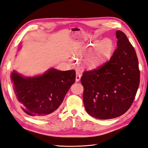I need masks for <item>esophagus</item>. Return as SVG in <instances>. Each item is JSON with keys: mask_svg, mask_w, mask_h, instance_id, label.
Segmentation results:
<instances>
[{"mask_svg": "<svg viewBox=\"0 0 148 148\" xmlns=\"http://www.w3.org/2000/svg\"><path fill=\"white\" fill-rule=\"evenodd\" d=\"M80 78H81V75L79 74V73L77 72V73H76V82H79L80 80Z\"/></svg>", "mask_w": 148, "mask_h": 148, "instance_id": "34e87169", "label": "esophagus"}]
</instances>
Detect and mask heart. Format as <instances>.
I'll use <instances>...</instances> for the list:
<instances>
[{"instance_id":"obj_1","label":"heart","mask_w":148,"mask_h":148,"mask_svg":"<svg viewBox=\"0 0 148 148\" xmlns=\"http://www.w3.org/2000/svg\"><path fill=\"white\" fill-rule=\"evenodd\" d=\"M114 42L110 38H106L102 41L96 40L91 44V49L96 48L93 54L84 62V65L88 68H94L102 64L112 55L114 51ZM87 52L86 50L82 52L84 54Z\"/></svg>"}]
</instances>
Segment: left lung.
Segmentation results:
<instances>
[{
  "label": "left lung",
  "mask_w": 148,
  "mask_h": 148,
  "mask_svg": "<svg viewBox=\"0 0 148 148\" xmlns=\"http://www.w3.org/2000/svg\"><path fill=\"white\" fill-rule=\"evenodd\" d=\"M116 38L117 48L110 60L97 69L84 71L81 78L85 109L98 119H114L126 112L140 84L135 49L122 31H117Z\"/></svg>",
  "instance_id": "left-lung-1"
}]
</instances>
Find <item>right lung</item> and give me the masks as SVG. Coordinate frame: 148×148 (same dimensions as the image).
<instances>
[{
  "label": "right lung",
  "instance_id": "obj_1",
  "mask_svg": "<svg viewBox=\"0 0 148 148\" xmlns=\"http://www.w3.org/2000/svg\"><path fill=\"white\" fill-rule=\"evenodd\" d=\"M76 71L51 69L34 77H23L13 71L10 78L19 105L30 116L44 118L52 115L75 82Z\"/></svg>",
  "mask_w": 148,
  "mask_h": 148
}]
</instances>
